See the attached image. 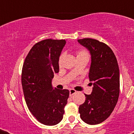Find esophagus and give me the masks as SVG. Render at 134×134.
Returning a JSON list of instances; mask_svg holds the SVG:
<instances>
[{
    "mask_svg": "<svg viewBox=\"0 0 134 134\" xmlns=\"http://www.w3.org/2000/svg\"><path fill=\"white\" fill-rule=\"evenodd\" d=\"M76 92V90H74V89H70L69 90V96H70V97H71V96L73 95V94H74Z\"/></svg>",
    "mask_w": 134,
    "mask_h": 134,
    "instance_id": "1",
    "label": "esophagus"
}]
</instances>
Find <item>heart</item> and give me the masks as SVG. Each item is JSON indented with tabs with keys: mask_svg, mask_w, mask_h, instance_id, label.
I'll use <instances>...</instances> for the list:
<instances>
[{
	"mask_svg": "<svg viewBox=\"0 0 134 134\" xmlns=\"http://www.w3.org/2000/svg\"><path fill=\"white\" fill-rule=\"evenodd\" d=\"M79 56H88V53H87V52L85 51H78L77 53V57ZM63 58H64V53H62V54L60 55L58 59V65L60 67H61V65H62Z\"/></svg>",
	"mask_w": 134,
	"mask_h": 134,
	"instance_id": "heart-1",
	"label": "heart"
}]
</instances>
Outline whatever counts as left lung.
<instances>
[{
	"mask_svg": "<svg viewBox=\"0 0 134 134\" xmlns=\"http://www.w3.org/2000/svg\"><path fill=\"white\" fill-rule=\"evenodd\" d=\"M78 42L89 51L91 56L89 76L93 85L90 94L80 105L82 120L88 125H97L110 116L120 94V71L116 57L111 48L97 40L85 38Z\"/></svg>",
	"mask_w": 134,
	"mask_h": 134,
	"instance_id": "left-lung-1",
	"label": "left lung"
}]
</instances>
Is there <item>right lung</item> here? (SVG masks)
I'll return each mask as SVG.
<instances>
[{
    "label": "right lung",
    "instance_id": "obj_1",
    "mask_svg": "<svg viewBox=\"0 0 134 134\" xmlns=\"http://www.w3.org/2000/svg\"><path fill=\"white\" fill-rule=\"evenodd\" d=\"M66 40L47 39L37 43L28 53L22 69L24 97L32 115L43 125L53 126L63 118L68 90L53 88L52 79L58 73V59Z\"/></svg>",
    "mask_w": 134,
    "mask_h": 134
}]
</instances>
